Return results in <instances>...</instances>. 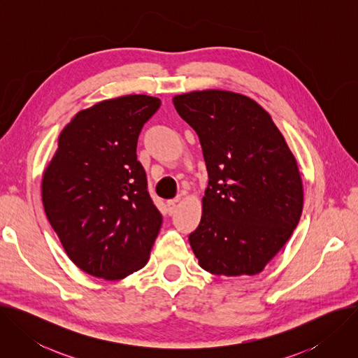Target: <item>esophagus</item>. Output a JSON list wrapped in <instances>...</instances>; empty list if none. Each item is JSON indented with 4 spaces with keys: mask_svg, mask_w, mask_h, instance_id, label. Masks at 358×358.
I'll use <instances>...</instances> for the list:
<instances>
[{
    "mask_svg": "<svg viewBox=\"0 0 358 358\" xmlns=\"http://www.w3.org/2000/svg\"><path fill=\"white\" fill-rule=\"evenodd\" d=\"M180 201V198L177 196V198H174V199H169L167 201V213H169V215H173L174 213H176V210H177V202Z\"/></svg>",
    "mask_w": 358,
    "mask_h": 358,
    "instance_id": "1",
    "label": "esophagus"
}]
</instances>
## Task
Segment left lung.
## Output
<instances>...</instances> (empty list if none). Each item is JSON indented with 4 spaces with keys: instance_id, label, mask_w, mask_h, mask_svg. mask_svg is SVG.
<instances>
[{
    "instance_id": "left-lung-1",
    "label": "left lung",
    "mask_w": 358,
    "mask_h": 358,
    "mask_svg": "<svg viewBox=\"0 0 358 358\" xmlns=\"http://www.w3.org/2000/svg\"><path fill=\"white\" fill-rule=\"evenodd\" d=\"M173 103L199 137L210 178L201 222L188 236L199 266L225 276L261 273L301 215L294 156L248 96L210 89L177 94Z\"/></svg>"
}]
</instances>
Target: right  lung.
I'll return each instance as SVG.
<instances>
[{
    "mask_svg": "<svg viewBox=\"0 0 358 358\" xmlns=\"http://www.w3.org/2000/svg\"><path fill=\"white\" fill-rule=\"evenodd\" d=\"M160 105L159 97L127 94L80 110L43 171L46 218L69 259L92 276L119 280L148 262L163 217L136 148Z\"/></svg>",
    "mask_w": 358,
    "mask_h": 358,
    "instance_id": "add662e5",
    "label": "right lung"
}]
</instances>
